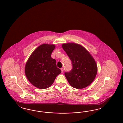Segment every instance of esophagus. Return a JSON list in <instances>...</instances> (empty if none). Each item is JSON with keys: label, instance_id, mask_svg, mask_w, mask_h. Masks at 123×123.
<instances>
[{"label": "esophagus", "instance_id": "esophagus-1", "mask_svg": "<svg viewBox=\"0 0 123 123\" xmlns=\"http://www.w3.org/2000/svg\"><path fill=\"white\" fill-rule=\"evenodd\" d=\"M61 71H62V72H63V71H64V69H63V68H61Z\"/></svg>", "mask_w": 123, "mask_h": 123}]
</instances>
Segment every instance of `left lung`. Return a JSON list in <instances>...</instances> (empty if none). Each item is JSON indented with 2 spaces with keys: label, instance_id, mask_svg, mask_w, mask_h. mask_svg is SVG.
<instances>
[{
  "label": "left lung",
  "instance_id": "obj_1",
  "mask_svg": "<svg viewBox=\"0 0 123 123\" xmlns=\"http://www.w3.org/2000/svg\"><path fill=\"white\" fill-rule=\"evenodd\" d=\"M63 49L70 58L72 69L64 73L73 88L82 89L89 85L95 78L97 65L91 54L82 45L75 43H64Z\"/></svg>",
  "mask_w": 123,
  "mask_h": 123
}]
</instances>
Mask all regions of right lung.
Here are the masks:
<instances>
[{"mask_svg": "<svg viewBox=\"0 0 123 123\" xmlns=\"http://www.w3.org/2000/svg\"><path fill=\"white\" fill-rule=\"evenodd\" d=\"M55 48L54 44H42L32 53L26 63L25 75L36 88L41 89L49 88L61 72L57 67L56 60L51 57Z\"/></svg>", "mask_w": 123, "mask_h": 123, "instance_id": "right-lung-1", "label": "right lung"}]
</instances>
